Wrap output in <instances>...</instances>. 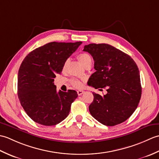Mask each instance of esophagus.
I'll list each match as a JSON object with an SVG mask.
<instances>
[{
  "label": "esophagus",
  "instance_id": "esophagus-1",
  "mask_svg": "<svg viewBox=\"0 0 159 159\" xmlns=\"http://www.w3.org/2000/svg\"><path fill=\"white\" fill-rule=\"evenodd\" d=\"M84 91H83V90H78L77 91V93H78V95L79 96H81L82 94H83L84 93Z\"/></svg>",
  "mask_w": 159,
  "mask_h": 159
}]
</instances>
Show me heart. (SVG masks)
<instances>
[{
  "instance_id": "heart-1",
  "label": "heart",
  "mask_w": 159,
  "mask_h": 159,
  "mask_svg": "<svg viewBox=\"0 0 159 159\" xmlns=\"http://www.w3.org/2000/svg\"><path fill=\"white\" fill-rule=\"evenodd\" d=\"M78 59H79V61L84 67L87 66V65H90V64L92 65V57H90L89 55H88V54L85 53V52H83V53L79 54V55H78ZM67 64H68V60L66 61V62L63 64V71L66 69ZM71 83H72V85L73 86H74L75 87H78V88L81 87L83 85L82 82L77 79H72Z\"/></svg>"
}]
</instances>
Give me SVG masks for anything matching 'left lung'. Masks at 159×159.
<instances>
[{"instance_id":"1","label":"left lung","mask_w":159,"mask_h":159,"mask_svg":"<svg viewBox=\"0 0 159 159\" xmlns=\"http://www.w3.org/2000/svg\"><path fill=\"white\" fill-rule=\"evenodd\" d=\"M83 51L92 56L96 70L88 85L107 91L103 96L93 93V100L89 107L91 115L106 126L124 122L134 113L141 99L140 75L136 63L127 54L107 43H89Z\"/></svg>"}]
</instances>
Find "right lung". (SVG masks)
<instances>
[{
    "mask_svg": "<svg viewBox=\"0 0 159 159\" xmlns=\"http://www.w3.org/2000/svg\"><path fill=\"white\" fill-rule=\"evenodd\" d=\"M81 43L50 42L33 50L23 60L18 71V98L26 114L36 123L55 126L69 115L77 92L72 89L57 92L54 80Z\"/></svg>",
    "mask_w": 159,
    "mask_h": 159,
    "instance_id": "1",
    "label": "right lung"
}]
</instances>
